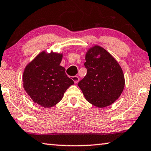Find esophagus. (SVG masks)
<instances>
[{
    "instance_id": "34e87169",
    "label": "esophagus",
    "mask_w": 151,
    "mask_h": 151,
    "mask_svg": "<svg viewBox=\"0 0 151 151\" xmlns=\"http://www.w3.org/2000/svg\"><path fill=\"white\" fill-rule=\"evenodd\" d=\"M71 79H72V80H73L74 83H78L79 80H80V78H79V77H78V76H72V77H71Z\"/></svg>"
}]
</instances>
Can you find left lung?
<instances>
[{
  "label": "left lung",
  "mask_w": 151,
  "mask_h": 151,
  "mask_svg": "<svg viewBox=\"0 0 151 151\" xmlns=\"http://www.w3.org/2000/svg\"><path fill=\"white\" fill-rule=\"evenodd\" d=\"M86 76L78 83L86 100L94 106L105 107L117 100L124 89L122 69L109 52L96 46L86 54Z\"/></svg>",
  "instance_id": "8db88e82"
}]
</instances>
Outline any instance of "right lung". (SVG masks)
Listing matches in <instances>:
<instances>
[{
	"label": "right lung",
	"instance_id": "obj_1",
	"mask_svg": "<svg viewBox=\"0 0 151 151\" xmlns=\"http://www.w3.org/2000/svg\"><path fill=\"white\" fill-rule=\"evenodd\" d=\"M62 55L42 52L26 66L23 73V86L34 102L51 107L62 99L73 81L68 77L65 68L60 65Z\"/></svg>",
	"mask_w": 151,
	"mask_h": 151
}]
</instances>
